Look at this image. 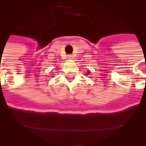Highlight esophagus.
<instances>
[{"label":"esophagus","mask_w":146,"mask_h":146,"mask_svg":"<svg viewBox=\"0 0 146 146\" xmlns=\"http://www.w3.org/2000/svg\"><path fill=\"white\" fill-rule=\"evenodd\" d=\"M67 57H68L69 59H73V55H72V54H69L68 56H67Z\"/></svg>","instance_id":"34e87169"}]
</instances>
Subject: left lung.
Instances as JSON below:
<instances>
[{
  "instance_id": "obj_1",
  "label": "left lung",
  "mask_w": 146,
  "mask_h": 146,
  "mask_svg": "<svg viewBox=\"0 0 146 146\" xmlns=\"http://www.w3.org/2000/svg\"><path fill=\"white\" fill-rule=\"evenodd\" d=\"M88 73H89V72H88ZM86 74H87V73H86ZM87 75H88V74H87Z\"/></svg>"
}]
</instances>
